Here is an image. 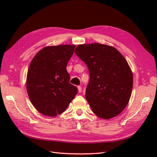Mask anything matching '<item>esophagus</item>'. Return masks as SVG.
<instances>
[{"label": "esophagus", "instance_id": "1", "mask_svg": "<svg viewBox=\"0 0 157 157\" xmlns=\"http://www.w3.org/2000/svg\"><path fill=\"white\" fill-rule=\"evenodd\" d=\"M78 92H79V93H81V92H82V87H81V86H78Z\"/></svg>", "mask_w": 157, "mask_h": 157}]
</instances>
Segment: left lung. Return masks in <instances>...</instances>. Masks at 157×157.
Masks as SVG:
<instances>
[{
  "label": "left lung",
  "mask_w": 157,
  "mask_h": 157,
  "mask_svg": "<svg viewBox=\"0 0 157 157\" xmlns=\"http://www.w3.org/2000/svg\"><path fill=\"white\" fill-rule=\"evenodd\" d=\"M75 53L90 73L86 98L96 115L109 119L128 105L133 88V74L121 53L113 46L94 43L79 44Z\"/></svg>",
  "instance_id": "obj_1"
}]
</instances>
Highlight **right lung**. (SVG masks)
<instances>
[{
    "label": "right lung",
    "mask_w": 157,
    "mask_h": 157,
    "mask_svg": "<svg viewBox=\"0 0 157 157\" xmlns=\"http://www.w3.org/2000/svg\"><path fill=\"white\" fill-rule=\"evenodd\" d=\"M75 45L46 46L33 58L29 66L26 88L32 104L46 116L61 114L78 93L69 83L66 67Z\"/></svg>",
    "instance_id": "1"
}]
</instances>
